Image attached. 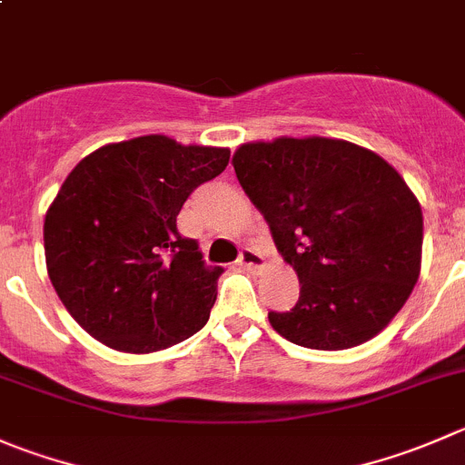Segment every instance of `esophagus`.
<instances>
[{
	"label": "esophagus",
	"instance_id": "obj_1",
	"mask_svg": "<svg viewBox=\"0 0 465 465\" xmlns=\"http://www.w3.org/2000/svg\"><path fill=\"white\" fill-rule=\"evenodd\" d=\"M238 265L245 270H261L265 265V261L259 252L252 250V247H245V250L241 252V256H238Z\"/></svg>",
	"mask_w": 465,
	"mask_h": 465
}]
</instances>
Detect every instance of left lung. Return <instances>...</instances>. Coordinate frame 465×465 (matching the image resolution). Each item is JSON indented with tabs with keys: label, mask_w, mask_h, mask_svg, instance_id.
<instances>
[{
	"label": "left lung",
	"mask_w": 465,
	"mask_h": 465,
	"mask_svg": "<svg viewBox=\"0 0 465 465\" xmlns=\"http://www.w3.org/2000/svg\"><path fill=\"white\" fill-rule=\"evenodd\" d=\"M233 170L300 279L270 324L295 345L347 350L395 318L420 274L422 211L398 170L336 138L247 143Z\"/></svg>",
	"instance_id": "left-lung-1"
}]
</instances>
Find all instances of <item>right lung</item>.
Returning a JSON list of instances; mask_svg holds the SVG:
<instances>
[{"mask_svg": "<svg viewBox=\"0 0 465 465\" xmlns=\"http://www.w3.org/2000/svg\"><path fill=\"white\" fill-rule=\"evenodd\" d=\"M229 163L224 147L168 136L111 143L76 163L45 215V259L72 318L104 345L159 352L206 324L220 265L177 215Z\"/></svg>", "mask_w": 465, "mask_h": 465, "instance_id": "add662e5", "label": "right lung"}]
</instances>
